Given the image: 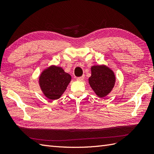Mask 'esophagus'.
Wrapping results in <instances>:
<instances>
[{"instance_id": "obj_1", "label": "esophagus", "mask_w": 154, "mask_h": 154, "mask_svg": "<svg viewBox=\"0 0 154 154\" xmlns=\"http://www.w3.org/2000/svg\"><path fill=\"white\" fill-rule=\"evenodd\" d=\"M85 78V76L83 75V76H81V77H77V81H83Z\"/></svg>"}]
</instances>
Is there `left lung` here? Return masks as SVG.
<instances>
[{"instance_id": "left-lung-1", "label": "left lung", "mask_w": 154, "mask_h": 154, "mask_svg": "<svg viewBox=\"0 0 154 154\" xmlns=\"http://www.w3.org/2000/svg\"><path fill=\"white\" fill-rule=\"evenodd\" d=\"M89 83L98 97H104L114 87L115 75L105 65H95L91 67V76L89 79Z\"/></svg>"}]
</instances>
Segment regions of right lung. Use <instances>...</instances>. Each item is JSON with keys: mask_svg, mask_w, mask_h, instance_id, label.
<instances>
[{"mask_svg": "<svg viewBox=\"0 0 154 154\" xmlns=\"http://www.w3.org/2000/svg\"><path fill=\"white\" fill-rule=\"evenodd\" d=\"M71 79L61 67L51 66L42 72L39 83L44 95L51 100L60 99Z\"/></svg>", "mask_w": 154, "mask_h": 154, "instance_id": "right-lung-1", "label": "right lung"}]
</instances>
